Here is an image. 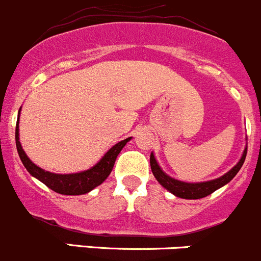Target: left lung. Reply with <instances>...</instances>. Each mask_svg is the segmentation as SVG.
<instances>
[{
    "instance_id": "8db88e82",
    "label": "left lung",
    "mask_w": 261,
    "mask_h": 261,
    "mask_svg": "<svg viewBox=\"0 0 261 261\" xmlns=\"http://www.w3.org/2000/svg\"><path fill=\"white\" fill-rule=\"evenodd\" d=\"M246 152L247 146L245 147L243 156L239 160L238 164H236L232 169L228 170L226 174H223L222 177L208 181H201V183H187V181H181L169 177V175H168L167 173L163 172L162 168L159 167V164H158L156 159H155L152 152L150 154V167H151V172L152 174H154V177L156 178V180L159 181L167 191H169L170 193H173L174 196L184 199H199L213 193V192L217 191L218 188L223 187L225 184H227L228 181L232 179V178L238 174L239 170L241 169V167H243L245 158H246Z\"/></svg>"
}]
</instances>
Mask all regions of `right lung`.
<instances>
[{
  "label": "right lung",
  "instance_id": "add662e5",
  "mask_svg": "<svg viewBox=\"0 0 261 261\" xmlns=\"http://www.w3.org/2000/svg\"><path fill=\"white\" fill-rule=\"evenodd\" d=\"M21 110V109H20ZM20 116V111H18ZM15 139H16V147L18 156L22 162L23 167L26 168L29 173L36 179L43 181L46 187L53 189L54 192L60 194H67V196H80V194H86L91 192L92 189L96 188L97 186L103 183L112 172L116 158L120 154L122 147L131 140V138L125 139L114 145L106 154L102 156V159L97 163L91 169L84 170L80 173H72V174H55V173L45 172L44 169L39 168L38 165L34 164L28 155L23 151L21 146L20 140H18V118L16 122V133H15Z\"/></svg>",
  "mask_w": 261,
  "mask_h": 261
}]
</instances>
